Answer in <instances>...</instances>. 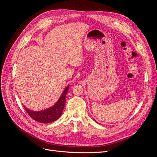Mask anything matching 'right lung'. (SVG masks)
<instances>
[{
	"mask_svg": "<svg viewBox=\"0 0 157 157\" xmlns=\"http://www.w3.org/2000/svg\"><path fill=\"white\" fill-rule=\"evenodd\" d=\"M69 88V86H67L65 88L58 101L52 107L44 109L43 111H33L24 106L25 111L28 113V115L37 122L41 123H50L56 121L58 119L62 114L65 106V97Z\"/></svg>",
	"mask_w": 157,
	"mask_h": 157,
	"instance_id": "right-lung-1",
	"label": "right lung"
}]
</instances>
